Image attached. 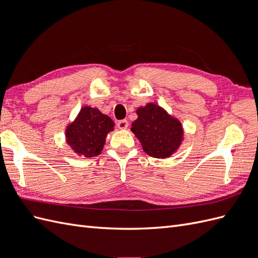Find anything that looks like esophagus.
I'll return each mask as SVG.
<instances>
[{"mask_svg":"<svg viewBox=\"0 0 258 258\" xmlns=\"http://www.w3.org/2000/svg\"><path fill=\"white\" fill-rule=\"evenodd\" d=\"M128 126H129V123H128V121L127 120H119L118 122H117V127H118L120 130H124V129H127L128 128Z\"/></svg>","mask_w":258,"mask_h":258,"instance_id":"34e87169","label":"esophagus"}]
</instances>
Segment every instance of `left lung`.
Wrapping results in <instances>:
<instances>
[{
    "instance_id": "1",
    "label": "left lung",
    "mask_w": 258,
    "mask_h": 258,
    "mask_svg": "<svg viewBox=\"0 0 258 258\" xmlns=\"http://www.w3.org/2000/svg\"><path fill=\"white\" fill-rule=\"evenodd\" d=\"M138 118L131 123L143 151L155 158L171 157L184 141V128L176 117L156 103L137 108Z\"/></svg>"
}]
</instances>
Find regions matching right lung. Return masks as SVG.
<instances>
[{
	"mask_svg": "<svg viewBox=\"0 0 258 258\" xmlns=\"http://www.w3.org/2000/svg\"><path fill=\"white\" fill-rule=\"evenodd\" d=\"M114 126L111 117L99 108L85 105L66 127V142L76 155L97 157L103 150L107 135L114 131Z\"/></svg>",
	"mask_w": 258,
	"mask_h": 258,
	"instance_id": "obj_1",
	"label": "right lung"
}]
</instances>
